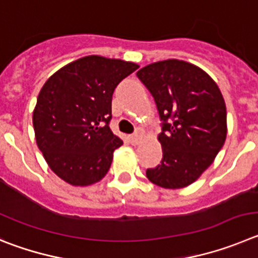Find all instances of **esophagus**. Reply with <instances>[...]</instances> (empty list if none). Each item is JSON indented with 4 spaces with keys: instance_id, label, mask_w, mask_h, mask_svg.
I'll return each mask as SVG.
<instances>
[{
    "instance_id": "1",
    "label": "esophagus",
    "mask_w": 258,
    "mask_h": 258,
    "mask_svg": "<svg viewBox=\"0 0 258 258\" xmlns=\"http://www.w3.org/2000/svg\"><path fill=\"white\" fill-rule=\"evenodd\" d=\"M128 139H130V143H131L132 145H138V144L141 141V134L140 132H138V134H134V135H131Z\"/></svg>"
}]
</instances>
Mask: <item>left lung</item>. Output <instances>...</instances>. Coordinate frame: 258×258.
<instances>
[{
  "label": "left lung",
  "mask_w": 258,
  "mask_h": 258,
  "mask_svg": "<svg viewBox=\"0 0 258 258\" xmlns=\"http://www.w3.org/2000/svg\"><path fill=\"white\" fill-rule=\"evenodd\" d=\"M157 104L163 158L146 177L164 189L192 184L212 164L226 139V106L219 86L199 67L168 59L136 73Z\"/></svg>",
  "instance_id": "left-lung-1"
}]
</instances>
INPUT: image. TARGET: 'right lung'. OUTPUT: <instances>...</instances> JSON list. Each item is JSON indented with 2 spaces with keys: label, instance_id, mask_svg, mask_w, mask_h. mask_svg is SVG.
<instances>
[{
  "label": "right lung",
  "instance_id": "1",
  "mask_svg": "<svg viewBox=\"0 0 258 258\" xmlns=\"http://www.w3.org/2000/svg\"><path fill=\"white\" fill-rule=\"evenodd\" d=\"M138 64L97 55L81 57L55 72L33 110L38 149L48 167L74 186L100 181L123 141L109 127L112 96Z\"/></svg>",
  "mask_w": 258,
  "mask_h": 258
}]
</instances>
